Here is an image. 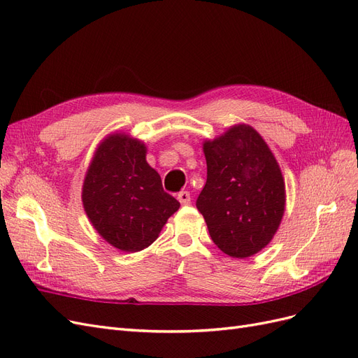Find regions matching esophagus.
Returning <instances> with one entry per match:
<instances>
[{
    "mask_svg": "<svg viewBox=\"0 0 358 358\" xmlns=\"http://www.w3.org/2000/svg\"><path fill=\"white\" fill-rule=\"evenodd\" d=\"M178 200L180 201V204H182V206L189 204V203H191V196H189V192H188V191H180V192L178 194Z\"/></svg>",
    "mask_w": 358,
    "mask_h": 358,
    "instance_id": "obj_1",
    "label": "esophagus"
}]
</instances>
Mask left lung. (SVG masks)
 <instances>
[{
  "mask_svg": "<svg viewBox=\"0 0 358 358\" xmlns=\"http://www.w3.org/2000/svg\"><path fill=\"white\" fill-rule=\"evenodd\" d=\"M203 152L208 180L197 199L213 243L233 258L262 251L285 212V182L272 150L251 125L237 124Z\"/></svg>",
  "mask_w": 358,
  "mask_h": 358,
  "instance_id": "1",
  "label": "left lung"
}]
</instances>
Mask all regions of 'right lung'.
Listing matches in <instances>:
<instances>
[{"instance_id":"right-lung-1","label":"right lung","mask_w":358,"mask_h":358,"mask_svg":"<svg viewBox=\"0 0 358 358\" xmlns=\"http://www.w3.org/2000/svg\"><path fill=\"white\" fill-rule=\"evenodd\" d=\"M82 203L96 233L124 252L154 243L180 206L148 164L146 145L125 133L109 134L96 146L85 175Z\"/></svg>"}]
</instances>
